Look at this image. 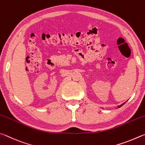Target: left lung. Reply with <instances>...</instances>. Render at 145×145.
I'll return each instance as SVG.
<instances>
[{
	"label": "left lung",
	"mask_w": 145,
	"mask_h": 145,
	"mask_svg": "<svg viewBox=\"0 0 145 145\" xmlns=\"http://www.w3.org/2000/svg\"><path fill=\"white\" fill-rule=\"evenodd\" d=\"M124 104H125V103H123V104H122V105H120V106H118V108H120L121 106H122V105H124Z\"/></svg>",
	"instance_id": "obj_1"
}]
</instances>
